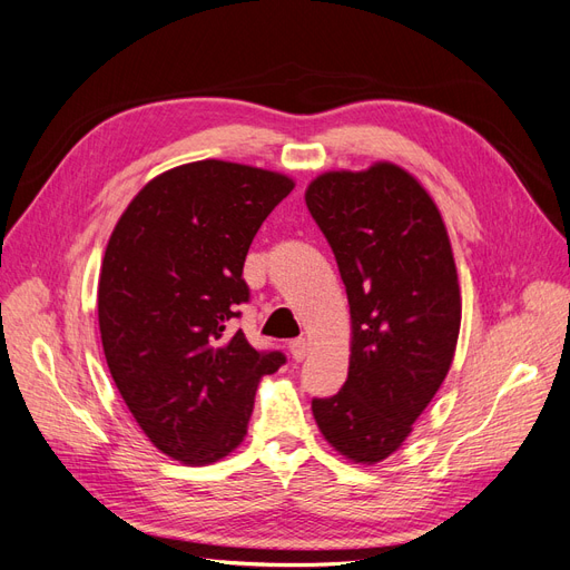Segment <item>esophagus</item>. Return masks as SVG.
I'll list each match as a JSON object with an SVG mask.
<instances>
[{"label": "esophagus", "instance_id": "obj_1", "mask_svg": "<svg viewBox=\"0 0 570 570\" xmlns=\"http://www.w3.org/2000/svg\"><path fill=\"white\" fill-rule=\"evenodd\" d=\"M288 351H291V357L296 360V362H303L305 360V355H307V343L303 341V338H298V341H291L288 343Z\"/></svg>", "mask_w": 570, "mask_h": 570}]
</instances>
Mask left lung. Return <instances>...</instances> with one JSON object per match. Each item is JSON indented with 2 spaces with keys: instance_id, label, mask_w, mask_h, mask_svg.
<instances>
[{
  "instance_id": "1",
  "label": "left lung",
  "mask_w": 570,
  "mask_h": 570,
  "mask_svg": "<svg viewBox=\"0 0 570 570\" xmlns=\"http://www.w3.org/2000/svg\"><path fill=\"white\" fill-rule=\"evenodd\" d=\"M345 284L351 366L332 397H312L324 438L357 464L393 454L454 357L462 296L433 198L393 163L324 173L305 191Z\"/></svg>"
}]
</instances>
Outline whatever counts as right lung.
<instances>
[{
	"instance_id": "1",
	"label": "right lung",
	"mask_w": 570,
	"mask_h": 570,
	"mask_svg": "<svg viewBox=\"0 0 570 570\" xmlns=\"http://www.w3.org/2000/svg\"><path fill=\"white\" fill-rule=\"evenodd\" d=\"M279 173L198 160L151 179L108 238L99 332L108 370L151 443L185 464H213L242 443L265 374L282 351L232 332L248 303L246 253L291 194Z\"/></svg>"
}]
</instances>
